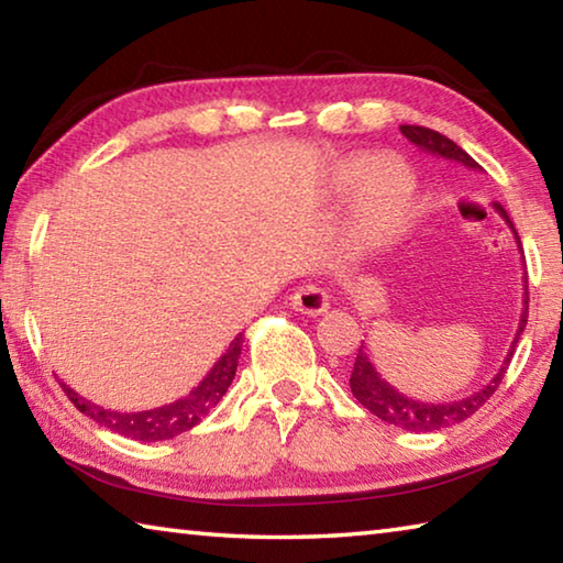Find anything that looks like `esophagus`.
I'll list each match as a JSON object with an SVG mask.
<instances>
[{"mask_svg":"<svg viewBox=\"0 0 563 563\" xmlns=\"http://www.w3.org/2000/svg\"><path fill=\"white\" fill-rule=\"evenodd\" d=\"M290 302L295 310L302 312V316L316 318L330 308V295L325 288H320V285H300V288L290 295Z\"/></svg>","mask_w":563,"mask_h":563,"instance_id":"obj_1","label":"esophagus"}]
</instances>
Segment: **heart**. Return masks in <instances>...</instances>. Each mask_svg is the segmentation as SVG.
<instances>
[{
  "mask_svg": "<svg viewBox=\"0 0 563 563\" xmlns=\"http://www.w3.org/2000/svg\"><path fill=\"white\" fill-rule=\"evenodd\" d=\"M373 156H352L338 168V188H357L365 177L360 194V216L365 225L369 245H383L402 223L409 203L415 196V178L405 164L385 161L375 170Z\"/></svg>",
  "mask_w": 563,
  "mask_h": 563,
  "instance_id": "b5f03b06",
  "label": "heart"
}]
</instances>
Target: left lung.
Returning <instances> with one entry per match:
<instances>
[{
    "label": "left lung",
    "instance_id": "8db88e82",
    "mask_svg": "<svg viewBox=\"0 0 563 563\" xmlns=\"http://www.w3.org/2000/svg\"><path fill=\"white\" fill-rule=\"evenodd\" d=\"M399 131H402L417 148L427 151V154L454 161V164H462L472 170H479V164H476V161L466 154L462 146H456L452 139L442 136L440 131H432L424 126H399ZM499 213L504 221L509 223L514 241H517V247L521 251V241H519L517 231H514L509 216L504 213L501 208H499ZM523 290H527V280H523ZM527 310H529V298H523V312L519 320V330H517V335H514L507 357H504L499 373L494 375L489 383L479 389V393H472L470 397L454 399V402H419V399H412L405 393H399V389H395L383 375L377 373V367L373 365V360H369V355H367L365 340H362L357 357H355V367H352V375H350L352 395H355V399L362 407L369 409L375 417L383 419V422L402 427V430H409V432H437V430H444V427L460 424L466 417H472L484 402H487L494 393H497V387L504 379V373H507V367L511 362L514 350H517L521 332H523V328H527Z\"/></svg>",
    "mask_w": 563,
    "mask_h": 563
}]
</instances>
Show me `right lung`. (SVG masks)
I'll return each instance as SVG.
<instances>
[{
  "label": "right lung",
  "instance_id": "right-lung-1",
  "mask_svg": "<svg viewBox=\"0 0 563 563\" xmlns=\"http://www.w3.org/2000/svg\"><path fill=\"white\" fill-rule=\"evenodd\" d=\"M243 350V332H238L235 340L228 345V350L218 357L216 365L211 367L198 387L190 389L186 397L168 402L164 407L144 409V412H113L101 405H93L91 399L81 397L76 389H71L66 383H62L66 397L71 399L74 407L81 415H87L93 422H99L107 430L117 432L121 437H131L139 442H164L174 440V437L184 434L201 422V419L211 412V409L221 402L223 395L231 387L238 367V357Z\"/></svg>",
  "mask_w": 563,
  "mask_h": 563
}]
</instances>
